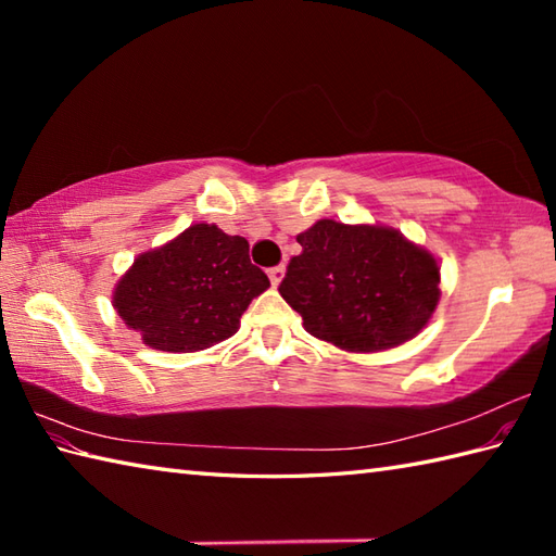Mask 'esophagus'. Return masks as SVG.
I'll list each match as a JSON object with an SVG mask.
<instances>
[{"mask_svg":"<svg viewBox=\"0 0 556 556\" xmlns=\"http://www.w3.org/2000/svg\"><path fill=\"white\" fill-rule=\"evenodd\" d=\"M285 271H287L285 265H277V267H269V269H267V277H269V281H271V287H279V281L285 279Z\"/></svg>","mask_w":556,"mask_h":556,"instance_id":"1","label":"esophagus"}]
</instances>
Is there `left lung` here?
<instances>
[{"label":"left lung","instance_id":"left-lung-1","mask_svg":"<svg viewBox=\"0 0 556 556\" xmlns=\"http://www.w3.org/2000/svg\"><path fill=\"white\" fill-rule=\"evenodd\" d=\"M279 293L317 339L346 351L404 344L440 301L437 260L387 227L320 219L296 236Z\"/></svg>","mask_w":556,"mask_h":556}]
</instances>
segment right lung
Masks as SVG:
<instances>
[{"label": "right lung", "mask_w": 556, "mask_h": 556, "mask_svg": "<svg viewBox=\"0 0 556 556\" xmlns=\"http://www.w3.org/2000/svg\"><path fill=\"white\" fill-rule=\"evenodd\" d=\"M269 287L243 236L193 224L140 255L114 291V308L160 351H200L236 334L243 311Z\"/></svg>", "instance_id": "right-lung-1"}]
</instances>
